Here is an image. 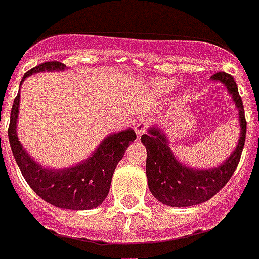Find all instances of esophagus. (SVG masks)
I'll use <instances>...</instances> for the list:
<instances>
[{"label":"esophagus","instance_id":"obj_1","mask_svg":"<svg viewBox=\"0 0 259 259\" xmlns=\"http://www.w3.org/2000/svg\"><path fill=\"white\" fill-rule=\"evenodd\" d=\"M148 127H149V119L145 118V116L138 118L137 121H136V123H134V130H136V133H137L138 136H141L143 133H145Z\"/></svg>","mask_w":259,"mask_h":259}]
</instances>
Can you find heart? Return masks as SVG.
I'll use <instances>...</instances> for the list:
<instances>
[{"label": "heart", "instance_id": "obj_1", "mask_svg": "<svg viewBox=\"0 0 259 259\" xmlns=\"http://www.w3.org/2000/svg\"><path fill=\"white\" fill-rule=\"evenodd\" d=\"M157 85L163 88V90H169V88H172L175 85V81L174 80H161V81H159Z\"/></svg>", "mask_w": 259, "mask_h": 259}]
</instances>
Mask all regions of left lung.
Returning <instances> with one entry per match:
<instances>
[{
  "mask_svg": "<svg viewBox=\"0 0 259 259\" xmlns=\"http://www.w3.org/2000/svg\"><path fill=\"white\" fill-rule=\"evenodd\" d=\"M213 81H220L232 95L235 106L239 111L240 137L231 156L216 168L195 169L181 164L168 147V140L159 129L152 127L141 136L147 148V178L149 190L161 204L185 208L202 204L212 198L226 186L239 164L240 156L246 141L247 122L244 118L243 102L234 77L226 72H217Z\"/></svg>",
  "mask_w": 259,
  "mask_h": 259,
  "instance_id": "1",
  "label": "left lung"
}]
</instances>
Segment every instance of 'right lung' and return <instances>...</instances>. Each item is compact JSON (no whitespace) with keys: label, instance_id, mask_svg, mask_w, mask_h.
<instances>
[{"label":"right lung","instance_id":"obj_1","mask_svg":"<svg viewBox=\"0 0 259 259\" xmlns=\"http://www.w3.org/2000/svg\"><path fill=\"white\" fill-rule=\"evenodd\" d=\"M65 68L66 65L58 61L43 62L25 73L21 84L33 73L64 70ZM19 103L20 92L13 100L8 136L16 163L31 189L42 200L57 208L70 210L98 208L106 200L110 191L111 178L116 164L123 157L130 143H133L137 137L134 130L126 129L107 136L94 152V155L80 164L65 169H49L33 161L17 138L16 125Z\"/></svg>","mask_w":259,"mask_h":259}]
</instances>
